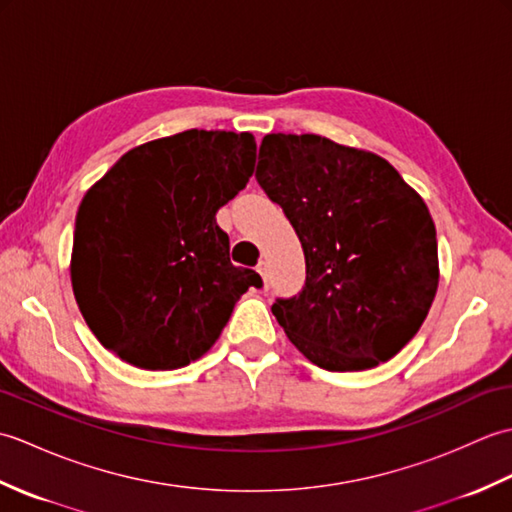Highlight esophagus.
<instances>
[{"label": "esophagus", "instance_id": "1", "mask_svg": "<svg viewBox=\"0 0 512 512\" xmlns=\"http://www.w3.org/2000/svg\"><path fill=\"white\" fill-rule=\"evenodd\" d=\"M257 273L262 275V279H264V288H268L270 279H268V266H266V262H259V264H257Z\"/></svg>", "mask_w": 512, "mask_h": 512}]
</instances>
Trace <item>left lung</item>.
I'll use <instances>...</instances> for the list:
<instances>
[{"label":"left lung","mask_w":512,"mask_h":512,"mask_svg":"<svg viewBox=\"0 0 512 512\" xmlns=\"http://www.w3.org/2000/svg\"><path fill=\"white\" fill-rule=\"evenodd\" d=\"M255 178L306 255V286L273 314L328 372H358L405 347L438 290L436 224L420 195L372 151L317 134H268Z\"/></svg>","instance_id":"obj_1"}]
</instances>
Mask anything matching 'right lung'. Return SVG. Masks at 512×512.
I'll list each match as a JSON object with an SVG mask.
<instances>
[{
  "label": "right lung",
  "mask_w": 512,
  "mask_h": 512,
  "mask_svg": "<svg viewBox=\"0 0 512 512\" xmlns=\"http://www.w3.org/2000/svg\"><path fill=\"white\" fill-rule=\"evenodd\" d=\"M255 138L189 129L129 149L85 193L70 277L105 350L143 369H178L220 339L262 277L231 264L215 213L246 187Z\"/></svg>",
  "instance_id": "1"
}]
</instances>
